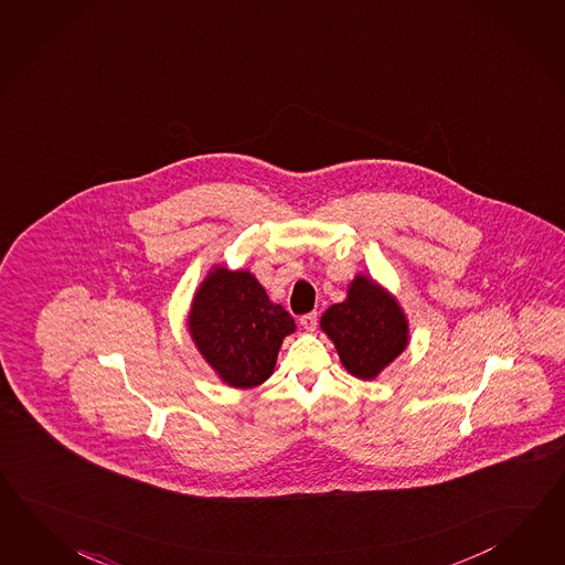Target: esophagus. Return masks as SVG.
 Listing matches in <instances>:
<instances>
[{
  "mask_svg": "<svg viewBox=\"0 0 565 565\" xmlns=\"http://www.w3.org/2000/svg\"><path fill=\"white\" fill-rule=\"evenodd\" d=\"M301 326L307 329V331H313L317 328V313L316 311H311V313H307V316L301 317Z\"/></svg>",
  "mask_w": 565,
  "mask_h": 565,
  "instance_id": "obj_1",
  "label": "esophagus"
}]
</instances>
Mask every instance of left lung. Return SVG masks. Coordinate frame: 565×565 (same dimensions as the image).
Here are the masks:
<instances>
[{
	"label": "left lung",
	"mask_w": 565,
	"mask_h": 565,
	"mask_svg": "<svg viewBox=\"0 0 565 565\" xmlns=\"http://www.w3.org/2000/svg\"><path fill=\"white\" fill-rule=\"evenodd\" d=\"M321 329L333 341L343 367L362 381H372L408 343L407 317L388 290L364 275L348 287V299L331 305Z\"/></svg>",
	"instance_id": "obj_1"
}]
</instances>
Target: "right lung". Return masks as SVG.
I'll list each match as a JSON object with an SVG mask.
<instances>
[{
	"label": "right lung",
	"instance_id": "1",
	"mask_svg": "<svg viewBox=\"0 0 565 565\" xmlns=\"http://www.w3.org/2000/svg\"><path fill=\"white\" fill-rule=\"evenodd\" d=\"M292 317L268 299L248 270L215 266L201 282L189 313V333L217 376L234 388L270 379Z\"/></svg>",
	"mask_w": 565,
	"mask_h": 565
}]
</instances>
